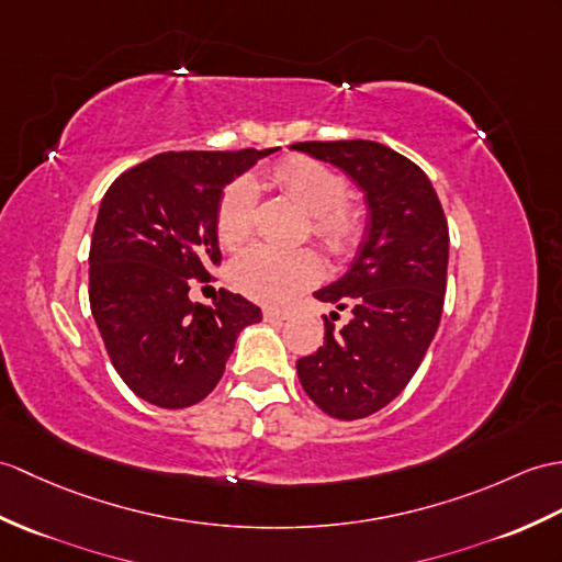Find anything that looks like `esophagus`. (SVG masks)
Masks as SVG:
<instances>
[{
	"label": "esophagus",
	"instance_id": "esophagus-1",
	"mask_svg": "<svg viewBox=\"0 0 562 562\" xmlns=\"http://www.w3.org/2000/svg\"><path fill=\"white\" fill-rule=\"evenodd\" d=\"M263 318H266L268 323H282V321L290 318V313L276 311V308H266V311H263Z\"/></svg>",
	"mask_w": 562,
	"mask_h": 562
}]
</instances>
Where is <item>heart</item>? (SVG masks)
<instances>
[{
  "label": "heart",
  "mask_w": 562,
  "mask_h": 562,
  "mask_svg": "<svg viewBox=\"0 0 562 562\" xmlns=\"http://www.w3.org/2000/svg\"><path fill=\"white\" fill-rule=\"evenodd\" d=\"M270 184L311 215V234L333 256H345L361 241L367 215L347 201V179L333 167L304 155H292L270 169ZM256 222V189L234 181L217 203L215 232L225 249H237L251 237ZM321 276V260L308 249H272L256 244L234 258L232 284L263 304H284Z\"/></svg>",
  "instance_id": "1"
}]
</instances>
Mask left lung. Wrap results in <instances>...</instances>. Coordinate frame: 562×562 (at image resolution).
I'll use <instances>...</instances> for the list:
<instances>
[{"mask_svg": "<svg viewBox=\"0 0 562 562\" xmlns=\"http://www.w3.org/2000/svg\"><path fill=\"white\" fill-rule=\"evenodd\" d=\"M333 162L367 193L369 222L355 263L316 299L347 310L337 329L296 361L306 395L335 419L355 422L393 402L424 361L448 284V220L424 169L375 140L294 143Z\"/></svg>", "mask_w": 562, "mask_h": 562, "instance_id": "8db88e82", "label": "left lung"}]
</instances>
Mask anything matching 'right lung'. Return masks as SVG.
I'll return each mask as SVG.
<instances>
[{
	"label": "right lung",
	"mask_w": 562,
	"mask_h": 562,
	"mask_svg": "<svg viewBox=\"0 0 562 562\" xmlns=\"http://www.w3.org/2000/svg\"><path fill=\"white\" fill-rule=\"evenodd\" d=\"M278 148L160 153L112 181L90 239L88 296L112 367L155 407L184 409L213 393L244 325L260 308L220 290L193 304L191 280L220 266L222 189Z\"/></svg>",
	"instance_id": "right-lung-1"
}]
</instances>
